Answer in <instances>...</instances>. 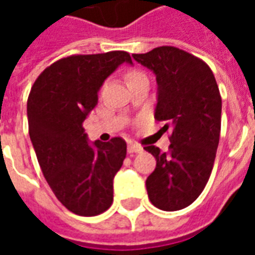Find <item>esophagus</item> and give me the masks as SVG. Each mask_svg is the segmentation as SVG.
I'll return each instance as SVG.
<instances>
[{"label":"esophagus","instance_id":"esophagus-1","mask_svg":"<svg viewBox=\"0 0 255 255\" xmlns=\"http://www.w3.org/2000/svg\"><path fill=\"white\" fill-rule=\"evenodd\" d=\"M142 150H143V147H142L140 144L133 143V142H129V143H128V153H129V154H132V153H140Z\"/></svg>","mask_w":255,"mask_h":255}]
</instances>
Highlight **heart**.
Listing matches in <instances>:
<instances>
[{
  "instance_id": "obj_1",
  "label": "heart",
  "mask_w": 255,
  "mask_h": 255,
  "mask_svg": "<svg viewBox=\"0 0 255 255\" xmlns=\"http://www.w3.org/2000/svg\"><path fill=\"white\" fill-rule=\"evenodd\" d=\"M140 76H144V75L140 72V71L132 69V71H128V72L126 73V80H127V83H129V82H132V80L140 78Z\"/></svg>"
}]
</instances>
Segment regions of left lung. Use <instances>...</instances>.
<instances>
[{"label":"left lung","instance_id":"left-lung-1","mask_svg":"<svg viewBox=\"0 0 255 255\" xmlns=\"http://www.w3.org/2000/svg\"><path fill=\"white\" fill-rule=\"evenodd\" d=\"M155 73L158 84L154 117L171 128L169 151L153 144L144 150L155 157L146 188L155 208L175 212L197 199L213 169L221 131V95L212 69L201 58L173 46L132 54Z\"/></svg>","mask_w":255,"mask_h":255}]
</instances>
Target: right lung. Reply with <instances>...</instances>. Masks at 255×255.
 I'll use <instances>...</instances> for the list:
<instances>
[{
  "instance_id": "right-lung-1",
  "label": "right lung",
  "mask_w": 255,
  "mask_h": 255,
  "mask_svg": "<svg viewBox=\"0 0 255 255\" xmlns=\"http://www.w3.org/2000/svg\"><path fill=\"white\" fill-rule=\"evenodd\" d=\"M123 63L132 64L123 50L64 57L36 78L28 95V132L42 173L58 201L79 216L111 208L113 177L127 154L123 138L90 144L82 127L101 86Z\"/></svg>"
}]
</instances>
